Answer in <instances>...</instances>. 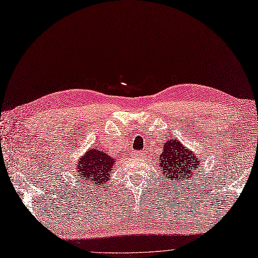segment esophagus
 I'll use <instances>...</instances> for the list:
<instances>
[{
    "instance_id": "esophagus-1",
    "label": "esophagus",
    "mask_w": 258,
    "mask_h": 258,
    "mask_svg": "<svg viewBox=\"0 0 258 258\" xmlns=\"http://www.w3.org/2000/svg\"><path fill=\"white\" fill-rule=\"evenodd\" d=\"M132 155H133V156H139V155H141V153H140V152L133 151V152H132Z\"/></svg>"
}]
</instances>
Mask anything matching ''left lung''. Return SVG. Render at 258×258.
<instances>
[{"label": "left lung", "mask_w": 258, "mask_h": 258, "mask_svg": "<svg viewBox=\"0 0 258 258\" xmlns=\"http://www.w3.org/2000/svg\"><path fill=\"white\" fill-rule=\"evenodd\" d=\"M160 162L164 176L176 182L188 180L197 165H201L198 157L176 140L166 141Z\"/></svg>", "instance_id": "8db88e82"}]
</instances>
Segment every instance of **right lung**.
I'll use <instances>...</instances> for the list:
<instances>
[{
  "mask_svg": "<svg viewBox=\"0 0 258 258\" xmlns=\"http://www.w3.org/2000/svg\"><path fill=\"white\" fill-rule=\"evenodd\" d=\"M114 162L104 151L91 149L78 163V174L85 181V183L102 186L109 178Z\"/></svg>",
  "mask_w": 258,
  "mask_h": 258,
  "instance_id": "right-lung-1",
  "label": "right lung"
}]
</instances>
